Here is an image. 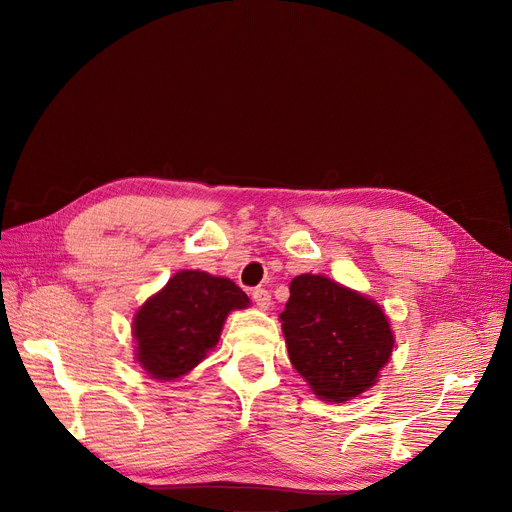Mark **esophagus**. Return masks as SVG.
<instances>
[{
  "mask_svg": "<svg viewBox=\"0 0 512 512\" xmlns=\"http://www.w3.org/2000/svg\"><path fill=\"white\" fill-rule=\"evenodd\" d=\"M253 301L257 303V307L259 309H267L272 305V294H270V290H265V288H255L253 292Z\"/></svg>",
  "mask_w": 512,
  "mask_h": 512,
  "instance_id": "obj_1",
  "label": "esophagus"
}]
</instances>
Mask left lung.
I'll return each mask as SVG.
<instances>
[{
    "instance_id": "left-lung-1",
    "label": "left lung",
    "mask_w": 512,
    "mask_h": 512,
    "mask_svg": "<svg viewBox=\"0 0 512 512\" xmlns=\"http://www.w3.org/2000/svg\"><path fill=\"white\" fill-rule=\"evenodd\" d=\"M280 321L292 367L321 400L344 402L369 390L392 355L384 309L326 276L294 278Z\"/></svg>"
}]
</instances>
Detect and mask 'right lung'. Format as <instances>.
Segmentation results:
<instances>
[{"label":"right lung","mask_w":512,"mask_h":512,"mask_svg":"<svg viewBox=\"0 0 512 512\" xmlns=\"http://www.w3.org/2000/svg\"><path fill=\"white\" fill-rule=\"evenodd\" d=\"M249 307L232 280L184 270L137 311L132 336L137 361L155 380H176L218 344L230 311Z\"/></svg>","instance_id":"right-lung-1"}]
</instances>
